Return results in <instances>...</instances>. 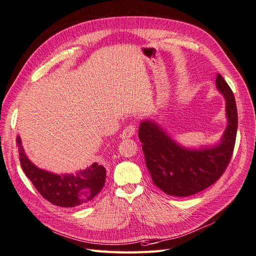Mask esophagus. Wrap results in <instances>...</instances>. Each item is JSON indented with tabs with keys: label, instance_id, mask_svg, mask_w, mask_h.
<instances>
[{
	"label": "esophagus",
	"instance_id": "34e87169",
	"mask_svg": "<svg viewBox=\"0 0 256 256\" xmlns=\"http://www.w3.org/2000/svg\"><path fill=\"white\" fill-rule=\"evenodd\" d=\"M135 133H136V126H135L134 124H130V126H126V128L122 130V133H121L120 137H121L122 139L130 138Z\"/></svg>",
	"mask_w": 256,
	"mask_h": 256
}]
</instances>
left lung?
Here are the masks:
<instances>
[{"mask_svg": "<svg viewBox=\"0 0 256 256\" xmlns=\"http://www.w3.org/2000/svg\"><path fill=\"white\" fill-rule=\"evenodd\" d=\"M216 86L226 99L228 126L220 144L213 148H184L154 121L140 123L138 136L146 168L154 184L168 195L186 197L204 190L218 180L230 162L238 132V110L233 92L220 74Z\"/></svg>", "mask_w": 256, "mask_h": 256, "instance_id": "obj_1", "label": "left lung"}]
</instances>
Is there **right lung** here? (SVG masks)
I'll return each instance as SVG.
<instances>
[{"label": "right lung", "instance_id": "add662e5", "mask_svg": "<svg viewBox=\"0 0 256 256\" xmlns=\"http://www.w3.org/2000/svg\"><path fill=\"white\" fill-rule=\"evenodd\" d=\"M21 166L36 191L54 206L74 208L90 202L104 186L106 168L94 162L74 174H54L36 168L27 158L20 136L16 137Z\"/></svg>", "mask_w": 256, "mask_h": 256}]
</instances>
